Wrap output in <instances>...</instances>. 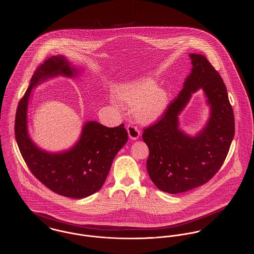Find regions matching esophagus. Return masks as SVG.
Segmentation results:
<instances>
[{"label":"esophagus","mask_w":254,"mask_h":254,"mask_svg":"<svg viewBox=\"0 0 254 254\" xmlns=\"http://www.w3.org/2000/svg\"><path fill=\"white\" fill-rule=\"evenodd\" d=\"M127 130L128 136H129L130 139H132V140H136L140 136L139 129L137 128V127L133 126V125H128L127 127Z\"/></svg>","instance_id":"1"}]
</instances>
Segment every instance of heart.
I'll return each instance as SVG.
<instances>
[{
    "instance_id": "b5f03b06",
    "label": "heart",
    "mask_w": 254,
    "mask_h": 254,
    "mask_svg": "<svg viewBox=\"0 0 254 254\" xmlns=\"http://www.w3.org/2000/svg\"><path fill=\"white\" fill-rule=\"evenodd\" d=\"M119 98L124 102L135 105L134 116L140 122H152L159 117L168 105V93L156 88L153 80H142L122 89Z\"/></svg>"
}]
</instances>
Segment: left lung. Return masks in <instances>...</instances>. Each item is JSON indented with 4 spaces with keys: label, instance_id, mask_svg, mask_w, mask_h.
<instances>
[{
    "label": "left lung",
    "instance_id": "8db88e82",
    "mask_svg": "<svg viewBox=\"0 0 254 254\" xmlns=\"http://www.w3.org/2000/svg\"><path fill=\"white\" fill-rule=\"evenodd\" d=\"M192 67L184 88L155 125L144 129L149 148L147 170L156 188L176 194L209 182L223 164L234 138L235 120L223 80L207 58L190 54ZM202 88L210 118L195 137L178 128L177 116L191 95Z\"/></svg>",
    "mask_w": 254,
    "mask_h": 254
}]
</instances>
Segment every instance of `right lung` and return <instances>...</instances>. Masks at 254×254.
<instances>
[{
    "mask_svg": "<svg viewBox=\"0 0 254 254\" xmlns=\"http://www.w3.org/2000/svg\"><path fill=\"white\" fill-rule=\"evenodd\" d=\"M79 73L80 70L64 56H52L44 61L19 101L14 127L20 153L33 175L50 190L69 198H85L98 191L114 157L127 141L124 124L107 127L95 121L85 123L76 144L64 152H46L32 141L27 123L32 89L47 79L59 75L72 78Z\"/></svg>",
    "mask_w": 254,
    "mask_h": 254,
    "instance_id": "obj_1",
    "label": "right lung"
}]
</instances>
